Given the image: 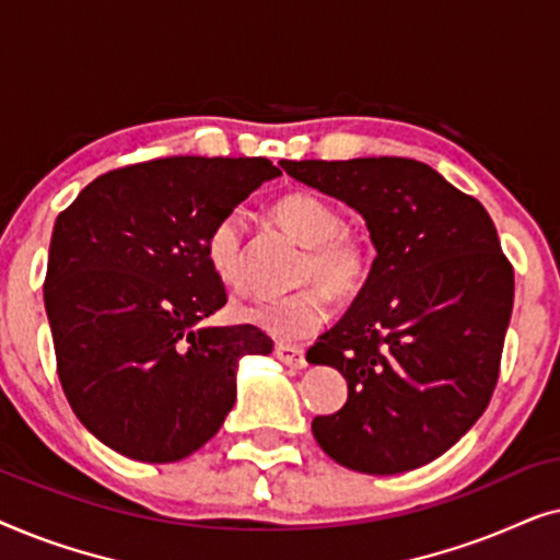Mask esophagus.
I'll use <instances>...</instances> for the list:
<instances>
[{
	"mask_svg": "<svg viewBox=\"0 0 560 560\" xmlns=\"http://www.w3.org/2000/svg\"><path fill=\"white\" fill-rule=\"evenodd\" d=\"M275 354H278V359L285 366H290V370H303L305 364V351L301 347H288V343H280L278 349H275Z\"/></svg>",
	"mask_w": 560,
	"mask_h": 560,
	"instance_id": "esophagus-1",
	"label": "esophagus"
}]
</instances>
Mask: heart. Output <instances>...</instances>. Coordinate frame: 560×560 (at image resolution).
<instances>
[{
	"mask_svg": "<svg viewBox=\"0 0 560 560\" xmlns=\"http://www.w3.org/2000/svg\"><path fill=\"white\" fill-rule=\"evenodd\" d=\"M280 226L305 244L295 293L257 298L236 305L244 324L262 328L280 341H298L316 334L331 316V293L354 298L372 272V244L364 234L343 226L339 209L308 190L282 196L275 203ZM206 262L229 288L244 282V213L229 211L206 234Z\"/></svg>",
	"mask_w": 560,
	"mask_h": 560,
	"instance_id": "b5f03b06",
	"label": "heart"
}]
</instances>
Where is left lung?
<instances>
[{"label": "left lung", "instance_id": "1", "mask_svg": "<svg viewBox=\"0 0 560 560\" xmlns=\"http://www.w3.org/2000/svg\"><path fill=\"white\" fill-rule=\"evenodd\" d=\"M280 165L362 213L377 249L351 308L305 354L349 385L339 412L313 418V435L347 469H418L477 423L500 377L515 272L492 219L418 160Z\"/></svg>", "mask_w": 560, "mask_h": 560}]
</instances>
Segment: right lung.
Listing matches in <instances>:
<instances>
[{
	"instance_id": "1",
	"label": "right lung",
	"mask_w": 560,
	"mask_h": 560,
	"mask_svg": "<svg viewBox=\"0 0 560 560\" xmlns=\"http://www.w3.org/2000/svg\"><path fill=\"white\" fill-rule=\"evenodd\" d=\"M280 171L265 158H160L91 180L52 226L45 311L58 377L98 441L148 464L213 439L257 326H198L226 303L206 234Z\"/></svg>"
}]
</instances>
